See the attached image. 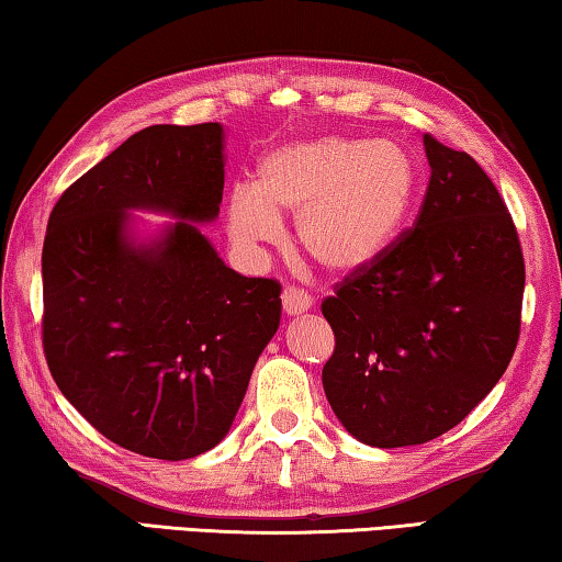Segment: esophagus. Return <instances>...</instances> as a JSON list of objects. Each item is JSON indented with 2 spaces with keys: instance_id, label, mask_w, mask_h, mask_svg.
<instances>
[{
  "instance_id": "1",
  "label": "esophagus",
  "mask_w": 562,
  "mask_h": 562,
  "mask_svg": "<svg viewBox=\"0 0 562 562\" xmlns=\"http://www.w3.org/2000/svg\"><path fill=\"white\" fill-rule=\"evenodd\" d=\"M282 310L288 317H300L307 310H312V297L300 288H284L282 290Z\"/></svg>"
}]
</instances>
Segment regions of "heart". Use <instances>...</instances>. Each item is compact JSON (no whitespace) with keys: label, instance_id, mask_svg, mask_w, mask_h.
I'll list each match as a JSON object with an SVG mask.
<instances>
[{"label":"heart","instance_id":"obj_1","mask_svg":"<svg viewBox=\"0 0 562 562\" xmlns=\"http://www.w3.org/2000/svg\"><path fill=\"white\" fill-rule=\"evenodd\" d=\"M416 195L418 166L402 144L297 138L260 158L255 183L231 186L225 225L237 252L255 258L282 243V217H294L302 250L319 268L349 278L384 258Z\"/></svg>","mask_w":562,"mask_h":562}]
</instances>
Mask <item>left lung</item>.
Segmentation results:
<instances>
[{
	"label": "left lung",
	"mask_w": 562,
	"mask_h": 562,
	"mask_svg": "<svg viewBox=\"0 0 562 562\" xmlns=\"http://www.w3.org/2000/svg\"><path fill=\"white\" fill-rule=\"evenodd\" d=\"M429 190L414 231L322 302L335 355L322 386L341 426L398 449L463 422L518 345L526 265L516 225L475 160L426 133Z\"/></svg>",
	"instance_id": "8db88e82"
}]
</instances>
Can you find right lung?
Returning a JSON list of instances; mask_svg holds the SVG:
<instances>
[{
    "instance_id": "obj_1",
    "label": "right lung",
    "mask_w": 562,
    "mask_h": 562,
    "mask_svg": "<svg viewBox=\"0 0 562 562\" xmlns=\"http://www.w3.org/2000/svg\"><path fill=\"white\" fill-rule=\"evenodd\" d=\"M225 128L148 126L83 173L44 237V355L109 441L183 461L225 439L280 327V284L227 268L198 225L221 213ZM133 212L175 221L137 231Z\"/></svg>"
}]
</instances>
